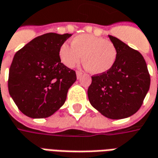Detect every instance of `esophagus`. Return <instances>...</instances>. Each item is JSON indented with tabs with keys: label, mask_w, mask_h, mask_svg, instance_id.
<instances>
[{
	"label": "esophagus",
	"mask_w": 158,
	"mask_h": 158,
	"mask_svg": "<svg viewBox=\"0 0 158 158\" xmlns=\"http://www.w3.org/2000/svg\"><path fill=\"white\" fill-rule=\"evenodd\" d=\"M76 74H77V79H80V77L82 75V73L79 71L76 72Z\"/></svg>",
	"instance_id": "34e87169"
}]
</instances>
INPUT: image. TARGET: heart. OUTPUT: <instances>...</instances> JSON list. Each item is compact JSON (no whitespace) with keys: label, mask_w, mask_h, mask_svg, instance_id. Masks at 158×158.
Returning a JSON list of instances; mask_svg holds the SVG:
<instances>
[{"label":"heart","mask_w":158,"mask_h":158,"mask_svg":"<svg viewBox=\"0 0 158 158\" xmlns=\"http://www.w3.org/2000/svg\"><path fill=\"white\" fill-rule=\"evenodd\" d=\"M82 63L92 74H102L110 70L116 60L117 50L110 41L93 35L82 34L71 40V47L64 44L59 48L60 61L68 68Z\"/></svg>","instance_id":"obj_1"}]
</instances>
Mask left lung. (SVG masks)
<instances>
[{
    "mask_svg": "<svg viewBox=\"0 0 158 158\" xmlns=\"http://www.w3.org/2000/svg\"><path fill=\"white\" fill-rule=\"evenodd\" d=\"M117 50L112 68L91 77L88 88L90 104L105 117L118 120L139 110L151 84L147 65L139 51L109 35Z\"/></svg>",
    "mask_w": 158,
    "mask_h": 158,
    "instance_id": "1",
    "label": "left lung"
}]
</instances>
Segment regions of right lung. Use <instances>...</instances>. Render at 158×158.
<instances>
[{"instance_id": "add662e5", "label": "right lung", "mask_w": 158, "mask_h": 158, "mask_svg": "<svg viewBox=\"0 0 158 158\" xmlns=\"http://www.w3.org/2000/svg\"><path fill=\"white\" fill-rule=\"evenodd\" d=\"M72 34L46 33L19 49L9 69L8 91L19 110L31 118H46L63 105L75 71L61 63L59 48Z\"/></svg>"}]
</instances>
